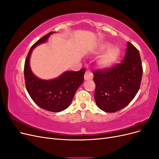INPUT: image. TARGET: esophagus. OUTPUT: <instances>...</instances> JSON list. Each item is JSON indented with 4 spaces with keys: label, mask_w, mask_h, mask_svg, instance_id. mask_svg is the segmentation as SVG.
Returning a JSON list of instances; mask_svg holds the SVG:
<instances>
[{
    "label": "esophagus",
    "mask_w": 159,
    "mask_h": 159,
    "mask_svg": "<svg viewBox=\"0 0 159 159\" xmlns=\"http://www.w3.org/2000/svg\"><path fill=\"white\" fill-rule=\"evenodd\" d=\"M93 75L92 73H91V71H90L89 70L85 71V75H84V79H85V80H92L93 79Z\"/></svg>",
    "instance_id": "obj_1"
}]
</instances>
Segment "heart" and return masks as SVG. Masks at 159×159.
Returning <instances> with one entry per match:
<instances>
[{"mask_svg":"<svg viewBox=\"0 0 159 159\" xmlns=\"http://www.w3.org/2000/svg\"><path fill=\"white\" fill-rule=\"evenodd\" d=\"M109 46L110 44L107 42L102 43L96 50L95 54L96 55L102 54ZM119 55V50L117 48L110 47L98 59L97 66L100 69H107L115 63V61L118 59Z\"/></svg>","mask_w":159,"mask_h":159,"instance_id":"obj_1","label":"heart"}]
</instances>
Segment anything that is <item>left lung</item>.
Returning <instances> with one entry per match:
<instances>
[{"label": "left lung", "instance_id": "obj_1", "mask_svg": "<svg viewBox=\"0 0 159 159\" xmlns=\"http://www.w3.org/2000/svg\"><path fill=\"white\" fill-rule=\"evenodd\" d=\"M143 67L139 50L127 42L125 56L111 68L93 71L94 98L98 107L107 113L125 107L140 88Z\"/></svg>", "mask_w": 159, "mask_h": 159}]
</instances>
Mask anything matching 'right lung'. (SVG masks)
Returning a JSON list of instances; mask_svg holds the SVG:
<instances>
[{
  "instance_id": "right-lung-1",
  "label": "right lung",
  "mask_w": 159,
  "mask_h": 159,
  "mask_svg": "<svg viewBox=\"0 0 159 159\" xmlns=\"http://www.w3.org/2000/svg\"><path fill=\"white\" fill-rule=\"evenodd\" d=\"M55 32H51L41 38L28 52L25 64L26 88L32 100L40 107L51 112H60L68 108L77 89L84 82L85 69L78 71H65L57 78L44 80L37 78L30 66V57L34 48L48 39Z\"/></svg>"
}]
</instances>
